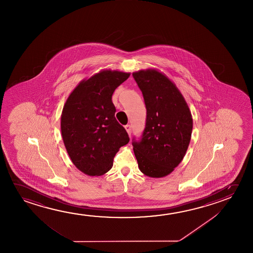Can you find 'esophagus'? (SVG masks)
I'll return each mask as SVG.
<instances>
[{
    "label": "esophagus",
    "instance_id": "esophagus-1",
    "mask_svg": "<svg viewBox=\"0 0 253 253\" xmlns=\"http://www.w3.org/2000/svg\"><path fill=\"white\" fill-rule=\"evenodd\" d=\"M125 128L126 129V131L128 132V136H130V134H131V126L129 125H125Z\"/></svg>",
    "mask_w": 253,
    "mask_h": 253
}]
</instances>
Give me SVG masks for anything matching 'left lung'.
Returning a JSON list of instances; mask_svg holds the SVG:
<instances>
[{
  "instance_id": "1",
  "label": "left lung",
  "mask_w": 253,
  "mask_h": 253,
  "mask_svg": "<svg viewBox=\"0 0 253 253\" xmlns=\"http://www.w3.org/2000/svg\"><path fill=\"white\" fill-rule=\"evenodd\" d=\"M146 107L140 142H133L138 168L151 178H163L186 155L193 129L191 111L174 82L155 68L132 74Z\"/></svg>"
}]
</instances>
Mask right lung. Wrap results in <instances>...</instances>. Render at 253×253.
Returning a JSON list of instances; mask_svg holds the SVG:
<instances>
[{
	"label": "right lung",
	"mask_w": 253,
	"mask_h": 253,
	"mask_svg": "<svg viewBox=\"0 0 253 253\" xmlns=\"http://www.w3.org/2000/svg\"><path fill=\"white\" fill-rule=\"evenodd\" d=\"M130 73L103 69L79 83L63 107L60 128L66 152L80 171L101 176L129 141L115 117L112 95Z\"/></svg>",
	"instance_id": "obj_1"
}]
</instances>
